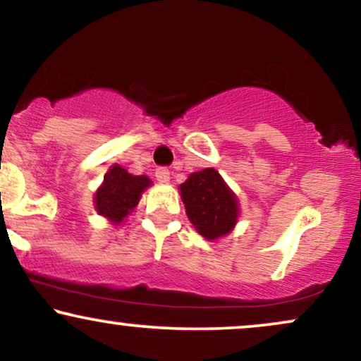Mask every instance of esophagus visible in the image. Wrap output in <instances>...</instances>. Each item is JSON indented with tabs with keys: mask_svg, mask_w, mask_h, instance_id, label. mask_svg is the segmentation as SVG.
<instances>
[{
	"mask_svg": "<svg viewBox=\"0 0 361 361\" xmlns=\"http://www.w3.org/2000/svg\"><path fill=\"white\" fill-rule=\"evenodd\" d=\"M156 180L159 183H168L169 181V169L168 168H157L156 169Z\"/></svg>",
	"mask_w": 361,
	"mask_h": 361,
	"instance_id": "1",
	"label": "esophagus"
}]
</instances>
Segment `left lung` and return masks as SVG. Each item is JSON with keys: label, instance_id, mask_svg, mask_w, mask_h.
Wrapping results in <instances>:
<instances>
[{"label": "left lung", "instance_id": "8db88e82", "mask_svg": "<svg viewBox=\"0 0 361 361\" xmlns=\"http://www.w3.org/2000/svg\"><path fill=\"white\" fill-rule=\"evenodd\" d=\"M180 192L190 222L205 239L214 241L234 229L239 217L238 198L214 168L192 173L180 185Z\"/></svg>", "mask_w": 361, "mask_h": 361}]
</instances>
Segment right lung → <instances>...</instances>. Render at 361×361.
Wrapping results in <instances>:
<instances>
[{
	"mask_svg": "<svg viewBox=\"0 0 361 361\" xmlns=\"http://www.w3.org/2000/svg\"><path fill=\"white\" fill-rule=\"evenodd\" d=\"M149 185L152 183L147 176H134L126 168L114 164L94 193L97 212L117 226L137 207L140 195Z\"/></svg>",
	"mask_w": 361,
	"mask_h": 361,
	"instance_id": "1",
	"label": "right lung"
}]
</instances>
